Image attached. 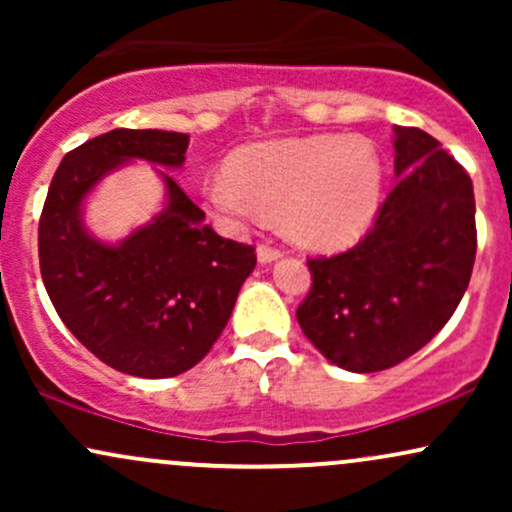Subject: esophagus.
Wrapping results in <instances>:
<instances>
[{
  "label": "esophagus",
  "instance_id": "1",
  "mask_svg": "<svg viewBox=\"0 0 512 512\" xmlns=\"http://www.w3.org/2000/svg\"><path fill=\"white\" fill-rule=\"evenodd\" d=\"M284 255L279 248H274V245H257V262L260 264H269L274 260H279V257Z\"/></svg>",
  "mask_w": 512,
  "mask_h": 512
}]
</instances>
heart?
Here are the masks:
<instances>
[{"instance_id": "b5f03b06", "label": "heart", "mask_w": 512, "mask_h": 512, "mask_svg": "<svg viewBox=\"0 0 512 512\" xmlns=\"http://www.w3.org/2000/svg\"><path fill=\"white\" fill-rule=\"evenodd\" d=\"M385 190L380 151L366 137L313 134L240 149L204 197L231 221L279 216L293 243L339 252L373 228Z\"/></svg>"}]
</instances>
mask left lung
Returning <instances> with one entry per match:
<instances>
[{"label":"left lung","instance_id":"8db88e82","mask_svg":"<svg viewBox=\"0 0 512 512\" xmlns=\"http://www.w3.org/2000/svg\"><path fill=\"white\" fill-rule=\"evenodd\" d=\"M397 185L351 250L308 260L296 317L327 361L351 373L402 363L443 330L477 255L472 178L438 139L395 127Z\"/></svg>","mask_w":512,"mask_h":512}]
</instances>
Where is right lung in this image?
Instances as JSON below:
<instances>
[{
	"label": "right lung",
	"instance_id": "right-lung-1",
	"mask_svg": "<svg viewBox=\"0 0 512 512\" xmlns=\"http://www.w3.org/2000/svg\"><path fill=\"white\" fill-rule=\"evenodd\" d=\"M190 137L113 129L62 158L38 226L40 274L67 330L110 368L173 378L197 366L233 313L255 248L216 236L166 170V207L110 245L84 226V199L115 168L142 158L180 168Z\"/></svg>",
	"mask_w": 512,
	"mask_h": 512
}]
</instances>
